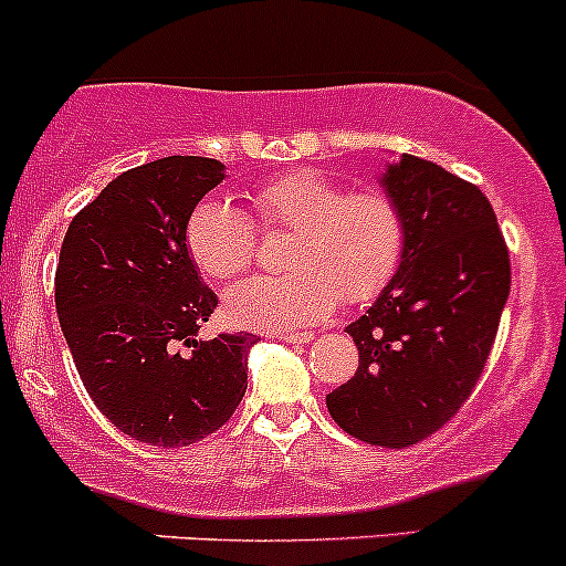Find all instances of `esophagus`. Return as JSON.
Instances as JSON below:
<instances>
[{
    "instance_id": "esophagus-1",
    "label": "esophagus",
    "mask_w": 566,
    "mask_h": 566,
    "mask_svg": "<svg viewBox=\"0 0 566 566\" xmlns=\"http://www.w3.org/2000/svg\"><path fill=\"white\" fill-rule=\"evenodd\" d=\"M277 339L289 342V345H307L315 339L313 332H296V334H277Z\"/></svg>"
}]
</instances>
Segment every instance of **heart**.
I'll return each instance as SVG.
<instances>
[{
  "label": "heart",
  "mask_w": 566,
  "mask_h": 566,
  "mask_svg": "<svg viewBox=\"0 0 566 566\" xmlns=\"http://www.w3.org/2000/svg\"><path fill=\"white\" fill-rule=\"evenodd\" d=\"M251 219L224 200H202L187 219V251L206 277L230 281L256 256V230L294 232L283 277H251L224 294L232 326L296 334L326 321L339 300L379 296L401 270L409 221L382 189L350 192L313 168L291 170L249 195Z\"/></svg>",
  "instance_id": "obj_1"
}]
</instances>
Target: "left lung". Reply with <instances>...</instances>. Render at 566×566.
<instances>
[{
  "instance_id": "1",
  "label": "left lung",
  "mask_w": 566,
  "mask_h": 566,
  "mask_svg": "<svg viewBox=\"0 0 566 566\" xmlns=\"http://www.w3.org/2000/svg\"><path fill=\"white\" fill-rule=\"evenodd\" d=\"M379 181L401 202L409 249L347 326L358 371L326 406L353 438L403 449L443 428L473 392L511 291V259L475 184L415 155L387 163Z\"/></svg>"
}]
</instances>
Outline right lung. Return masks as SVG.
I'll list each match as a JSON object with an SVG mask.
<instances>
[{
    "label": "right lung",
    "instance_id": "1",
    "mask_svg": "<svg viewBox=\"0 0 566 566\" xmlns=\"http://www.w3.org/2000/svg\"><path fill=\"white\" fill-rule=\"evenodd\" d=\"M224 165L163 157L106 184L69 224L55 310L82 385L114 428L176 449L216 433L249 387L251 334L198 332L216 310L187 219Z\"/></svg>",
    "mask_w": 566,
    "mask_h": 566
}]
</instances>
